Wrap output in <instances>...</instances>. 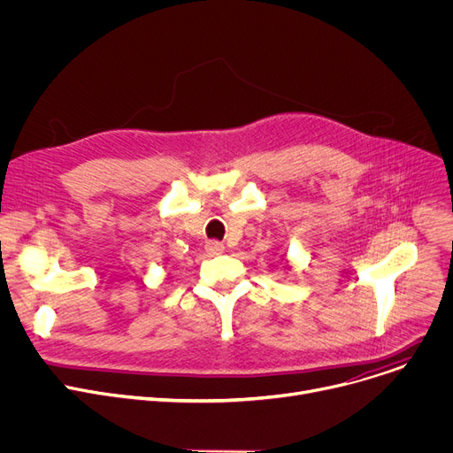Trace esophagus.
<instances>
[{
	"label": "esophagus",
	"mask_w": 453,
	"mask_h": 453,
	"mask_svg": "<svg viewBox=\"0 0 453 453\" xmlns=\"http://www.w3.org/2000/svg\"><path fill=\"white\" fill-rule=\"evenodd\" d=\"M204 249H206V252H208V254H211V256H218V254H223V250H225L223 243H219V242H208Z\"/></svg>",
	"instance_id": "34e87169"
}]
</instances>
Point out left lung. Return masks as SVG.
Returning <instances> with one entry per match:
<instances>
[{"label":"left lung","mask_w":453,"mask_h":453,"mask_svg":"<svg viewBox=\"0 0 453 453\" xmlns=\"http://www.w3.org/2000/svg\"><path fill=\"white\" fill-rule=\"evenodd\" d=\"M287 269H288V267H287Z\"/></svg>","instance_id":"obj_1"}]
</instances>
